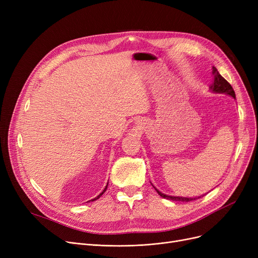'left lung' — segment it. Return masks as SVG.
<instances>
[{
  "label": "left lung",
  "instance_id": "8db88e82",
  "mask_svg": "<svg viewBox=\"0 0 258 258\" xmlns=\"http://www.w3.org/2000/svg\"><path fill=\"white\" fill-rule=\"evenodd\" d=\"M212 75H213V83L212 85H210L209 89L213 92V93H220V94H227V95H230V96L235 98V93H234V90L233 88L231 87V85H230L228 81L219 73L218 69H216L215 67H212ZM153 185V184H152ZM153 187L156 189V191L158 192L159 196H161L162 198L164 199H168V200H171V201H175V202H190V201H194V200H197L199 198H202L204 197V195H203L202 197H198V198H184V197H173V196H167V195H164L162 194L161 191H159L158 189L153 185Z\"/></svg>",
  "mask_w": 258,
  "mask_h": 258
}]
</instances>
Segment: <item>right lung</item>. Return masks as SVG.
<instances>
[{
    "label": "right lung",
    "mask_w": 258,
    "mask_h": 258,
    "mask_svg": "<svg viewBox=\"0 0 258 258\" xmlns=\"http://www.w3.org/2000/svg\"><path fill=\"white\" fill-rule=\"evenodd\" d=\"M107 183H108V182H107ZM106 188H107V185H106V186H105V188H104V189H103V191H102V192H101V194H100V195H99V196H97V197H96V198H95V199H93V200H91V201H96V200H97V199H99V198H100V197H101V196H102V195H103V194H104V192H105V190H106Z\"/></svg>",
    "instance_id": "add662e5"
}]
</instances>
